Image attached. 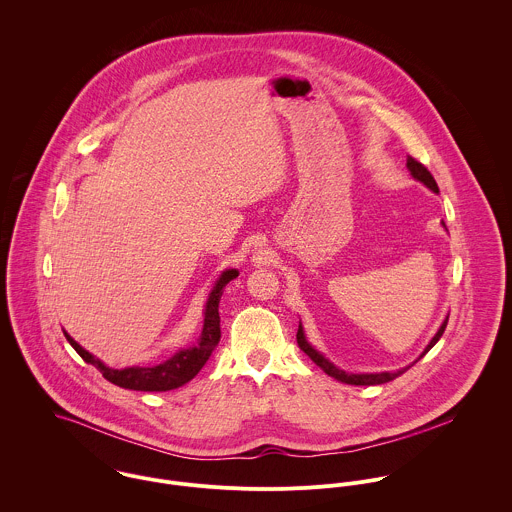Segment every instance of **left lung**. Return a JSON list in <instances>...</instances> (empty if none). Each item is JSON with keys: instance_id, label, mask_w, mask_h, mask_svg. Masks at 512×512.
I'll return each instance as SVG.
<instances>
[{"instance_id": "left-lung-1", "label": "left lung", "mask_w": 512, "mask_h": 512, "mask_svg": "<svg viewBox=\"0 0 512 512\" xmlns=\"http://www.w3.org/2000/svg\"><path fill=\"white\" fill-rule=\"evenodd\" d=\"M406 167L410 169V175L414 177V179H418L420 183H424L428 189H432L434 193H439L438 183H436V179L432 177V173L420 163V161H416L414 157H408L406 159ZM447 319L449 317H445V321L441 323V327L438 329V333L434 335V339L430 341V345L424 349V353L414 361V363H418L436 343L439 341V337L443 335V331H445V327H447ZM297 345H299V349L315 363V365L319 366V368H323V372L325 374H329V376H333V378H337L339 382H345V384H355V386H374V384H384V382H390V380H394L396 376H400L402 372H406V368H410V366H406V368H400V370H396V372H372V374H355V372H347V370H341V368H337V366L333 365L329 359H325L319 351H315L309 343H307V339H305V333H303V327H301V323H299V329H297Z\"/></svg>"}]
</instances>
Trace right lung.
<instances>
[{
  "mask_svg": "<svg viewBox=\"0 0 512 512\" xmlns=\"http://www.w3.org/2000/svg\"><path fill=\"white\" fill-rule=\"evenodd\" d=\"M238 276V270H224L220 274L215 288L209 293L207 305H205V323L201 331V339L195 347L177 351L171 359L155 366H128V368H110L98 361L94 355L84 351L69 333H65L67 341L73 345L74 351L84 359V363L96 366L106 380L120 388L128 390H144V392H165L179 388L187 384L191 378L197 376V372L209 361L213 351L217 349L220 341V295L224 292V286Z\"/></svg>",
  "mask_w": 512,
  "mask_h": 512,
  "instance_id": "right-lung-1",
  "label": "right lung"
}]
</instances>
